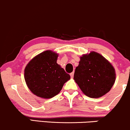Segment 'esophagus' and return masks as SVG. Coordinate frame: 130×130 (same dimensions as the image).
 Returning <instances> with one entry per match:
<instances>
[{
  "label": "esophagus",
  "instance_id": "1",
  "mask_svg": "<svg viewBox=\"0 0 130 130\" xmlns=\"http://www.w3.org/2000/svg\"><path fill=\"white\" fill-rule=\"evenodd\" d=\"M70 76H71V78H73L74 76V72H72L71 73H70Z\"/></svg>",
  "mask_w": 130,
  "mask_h": 130
}]
</instances>
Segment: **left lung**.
<instances>
[{"label": "left lung", "mask_w": 130, "mask_h": 130, "mask_svg": "<svg viewBox=\"0 0 130 130\" xmlns=\"http://www.w3.org/2000/svg\"><path fill=\"white\" fill-rule=\"evenodd\" d=\"M116 77L112 64L100 54L91 51L80 57L73 79L84 95L98 98L109 92Z\"/></svg>", "instance_id": "obj_1"}]
</instances>
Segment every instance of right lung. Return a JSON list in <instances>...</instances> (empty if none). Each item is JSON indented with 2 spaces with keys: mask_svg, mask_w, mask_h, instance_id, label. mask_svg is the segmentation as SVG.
I'll list each match as a JSON object with an SVG mask.
<instances>
[{
  "mask_svg": "<svg viewBox=\"0 0 130 130\" xmlns=\"http://www.w3.org/2000/svg\"><path fill=\"white\" fill-rule=\"evenodd\" d=\"M58 56L59 54L53 51H45L34 57L25 68L27 86L38 97H54L70 79V74L57 63Z\"/></svg>",
  "mask_w": 130,
  "mask_h": 130,
  "instance_id": "1",
  "label": "right lung"
}]
</instances>
